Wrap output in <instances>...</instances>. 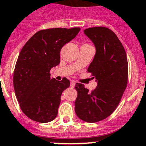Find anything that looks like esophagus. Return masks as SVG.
Segmentation results:
<instances>
[{
    "instance_id": "obj_1",
    "label": "esophagus",
    "mask_w": 146,
    "mask_h": 146,
    "mask_svg": "<svg viewBox=\"0 0 146 146\" xmlns=\"http://www.w3.org/2000/svg\"><path fill=\"white\" fill-rule=\"evenodd\" d=\"M74 85H75V82H74V81H72L70 83V86L71 88H74Z\"/></svg>"
}]
</instances>
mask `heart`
Returning a JSON list of instances; mask_svg holds the SVG:
<instances>
[{
	"label": "heart",
	"mask_w": 146,
	"mask_h": 146,
	"mask_svg": "<svg viewBox=\"0 0 146 146\" xmlns=\"http://www.w3.org/2000/svg\"><path fill=\"white\" fill-rule=\"evenodd\" d=\"M85 45H88V44H85Z\"/></svg>",
	"instance_id": "obj_1"
}]
</instances>
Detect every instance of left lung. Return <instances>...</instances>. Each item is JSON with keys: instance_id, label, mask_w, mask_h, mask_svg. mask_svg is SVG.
Masks as SVG:
<instances>
[{"instance_id": "8db88e82", "label": "left lung", "mask_w": 146, "mask_h": 146, "mask_svg": "<svg viewBox=\"0 0 146 146\" xmlns=\"http://www.w3.org/2000/svg\"><path fill=\"white\" fill-rule=\"evenodd\" d=\"M96 47L94 58L88 72L96 78L93 91L77 83L75 112L80 119L93 123L110 116L119 104L127 85L128 64L126 52L117 36L104 27L84 30Z\"/></svg>"}]
</instances>
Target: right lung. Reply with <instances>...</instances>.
<instances>
[{
	"instance_id": "obj_1",
	"label": "right lung",
	"mask_w": 146,
	"mask_h": 146,
	"mask_svg": "<svg viewBox=\"0 0 146 146\" xmlns=\"http://www.w3.org/2000/svg\"><path fill=\"white\" fill-rule=\"evenodd\" d=\"M80 31L52 28L36 33L21 49L14 72V88L23 113L33 121L46 123L56 117L61 96L69 80L50 78L51 68L60 63V51Z\"/></svg>"
}]
</instances>
